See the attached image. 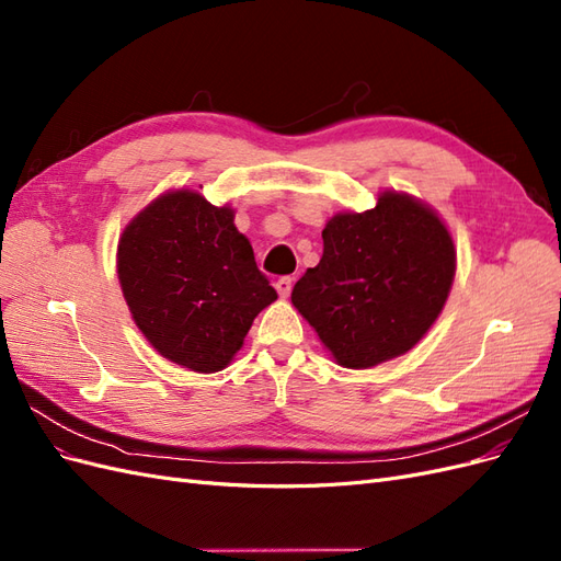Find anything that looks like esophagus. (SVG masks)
<instances>
[{
  "mask_svg": "<svg viewBox=\"0 0 561 561\" xmlns=\"http://www.w3.org/2000/svg\"><path fill=\"white\" fill-rule=\"evenodd\" d=\"M293 283H295V278H290V276H283V278H278L276 280V290H278V295L285 299V297H290V293H293Z\"/></svg>",
  "mask_w": 561,
  "mask_h": 561,
  "instance_id": "obj_1",
  "label": "esophagus"
}]
</instances>
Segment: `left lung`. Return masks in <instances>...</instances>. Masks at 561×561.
<instances>
[{
    "label": "left lung",
    "instance_id": "left-lung-1",
    "mask_svg": "<svg viewBox=\"0 0 561 561\" xmlns=\"http://www.w3.org/2000/svg\"><path fill=\"white\" fill-rule=\"evenodd\" d=\"M454 271L443 219L412 196L383 192L371 210L330 219L322 257L297 280L293 304L339 365L367 369L431 330Z\"/></svg>",
    "mask_w": 561,
    "mask_h": 561
}]
</instances>
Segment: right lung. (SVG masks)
<instances>
[{"label": "right lung", "instance_id": "right-lung-1", "mask_svg": "<svg viewBox=\"0 0 561 561\" xmlns=\"http://www.w3.org/2000/svg\"><path fill=\"white\" fill-rule=\"evenodd\" d=\"M135 325L163 358L194 371L229 365L254 316L278 295L233 210L201 194H163L133 219L116 252Z\"/></svg>", "mask_w": 561, "mask_h": 561}]
</instances>
